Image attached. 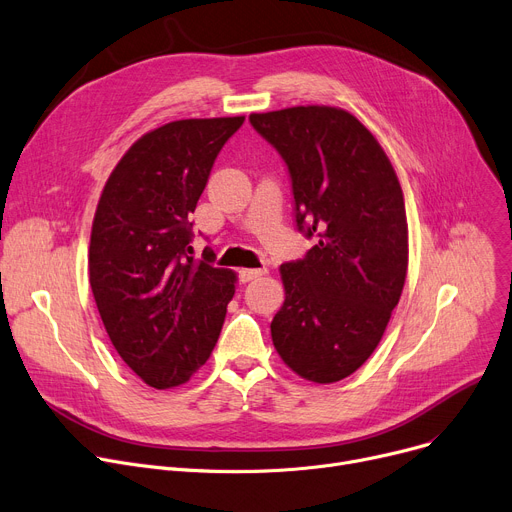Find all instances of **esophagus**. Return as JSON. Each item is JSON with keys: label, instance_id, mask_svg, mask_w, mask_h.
Here are the masks:
<instances>
[{"label": "esophagus", "instance_id": "34e87169", "mask_svg": "<svg viewBox=\"0 0 512 512\" xmlns=\"http://www.w3.org/2000/svg\"><path fill=\"white\" fill-rule=\"evenodd\" d=\"M262 275H266V268H242L239 270V279H242V283L258 279Z\"/></svg>", "mask_w": 512, "mask_h": 512}]
</instances>
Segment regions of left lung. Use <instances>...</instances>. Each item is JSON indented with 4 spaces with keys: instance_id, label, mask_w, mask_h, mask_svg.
<instances>
[{
    "instance_id": "left-lung-1",
    "label": "left lung",
    "mask_w": 512,
    "mask_h": 512,
    "mask_svg": "<svg viewBox=\"0 0 512 512\" xmlns=\"http://www.w3.org/2000/svg\"><path fill=\"white\" fill-rule=\"evenodd\" d=\"M252 126L285 159L297 229L316 237L281 264L285 302L270 322L287 368L316 384L362 368L399 304L409 229L393 163L359 119L328 105L252 113Z\"/></svg>"
}]
</instances>
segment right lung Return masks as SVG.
Segmentation results:
<instances>
[{
  "instance_id": "right-lung-1",
  "label": "right lung",
  "mask_w": 512,
  "mask_h": 512,
  "mask_svg": "<svg viewBox=\"0 0 512 512\" xmlns=\"http://www.w3.org/2000/svg\"><path fill=\"white\" fill-rule=\"evenodd\" d=\"M235 117L177 119L142 134L101 192L88 281L126 366L157 390L190 380L215 349L237 275L192 258L190 215Z\"/></svg>"
}]
</instances>
